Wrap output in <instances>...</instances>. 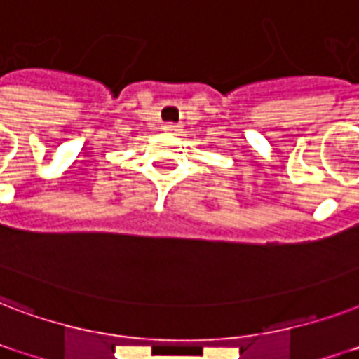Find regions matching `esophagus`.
<instances>
[{
	"label": "esophagus",
	"mask_w": 359,
	"mask_h": 359,
	"mask_svg": "<svg viewBox=\"0 0 359 359\" xmlns=\"http://www.w3.org/2000/svg\"><path fill=\"white\" fill-rule=\"evenodd\" d=\"M165 130H180V127L174 123H168V125H165Z\"/></svg>",
	"instance_id": "esophagus-1"
}]
</instances>
